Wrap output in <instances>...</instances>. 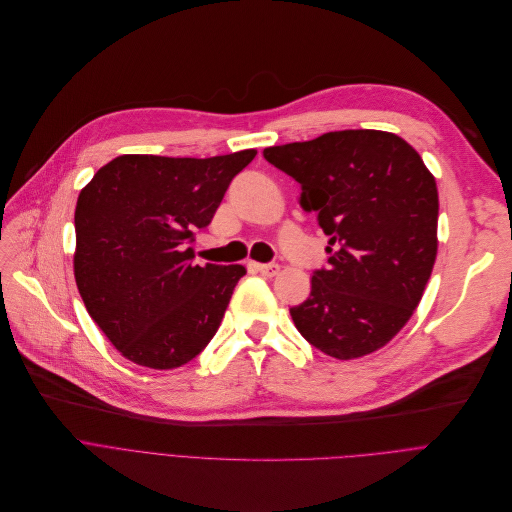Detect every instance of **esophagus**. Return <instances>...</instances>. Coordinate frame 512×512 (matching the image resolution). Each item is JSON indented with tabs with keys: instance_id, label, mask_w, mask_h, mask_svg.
Here are the masks:
<instances>
[{
	"instance_id": "obj_1",
	"label": "esophagus",
	"mask_w": 512,
	"mask_h": 512,
	"mask_svg": "<svg viewBox=\"0 0 512 512\" xmlns=\"http://www.w3.org/2000/svg\"><path fill=\"white\" fill-rule=\"evenodd\" d=\"M256 268H258V273L264 275V277H275L281 266L275 264V262H266V264H256Z\"/></svg>"
}]
</instances>
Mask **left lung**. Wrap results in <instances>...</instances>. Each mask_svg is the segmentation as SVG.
I'll use <instances>...</instances> for the list:
<instances>
[{"label":"left lung","instance_id":"8db88e82","mask_svg":"<svg viewBox=\"0 0 512 512\" xmlns=\"http://www.w3.org/2000/svg\"><path fill=\"white\" fill-rule=\"evenodd\" d=\"M302 188L299 206L330 237L328 266L289 308L322 353L353 359L384 347L407 324L438 250L436 179L417 150L380 130L328 132L264 148Z\"/></svg>","mask_w":512,"mask_h":512}]
</instances>
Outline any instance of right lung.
Here are the masks:
<instances>
[{
    "label": "right lung",
    "mask_w": 512,
    "mask_h": 512,
    "mask_svg": "<svg viewBox=\"0 0 512 512\" xmlns=\"http://www.w3.org/2000/svg\"><path fill=\"white\" fill-rule=\"evenodd\" d=\"M256 150L173 159L122 155L80 192L74 277L115 349L138 366L179 368L210 343L242 264H194V229L213 221Z\"/></svg>",
    "instance_id": "obj_1"
}]
</instances>
